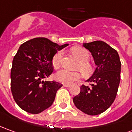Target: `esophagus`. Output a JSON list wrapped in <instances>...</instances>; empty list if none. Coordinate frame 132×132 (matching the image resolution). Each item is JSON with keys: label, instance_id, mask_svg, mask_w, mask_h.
Returning <instances> with one entry per match:
<instances>
[{"label": "esophagus", "instance_id": "1", "mask_svg": "<svg viewBox=\"0 0 132 132\" xmlns=\"http://www.w3.org/2000/svg\"><path fill=\"white\" fill-rule=\"evenodd\" d=\"M63 86H64V87H70L71 85H70V84H63Z\"/></svg>", "mask_w": 132, "mask_h": 132}]
</instances>
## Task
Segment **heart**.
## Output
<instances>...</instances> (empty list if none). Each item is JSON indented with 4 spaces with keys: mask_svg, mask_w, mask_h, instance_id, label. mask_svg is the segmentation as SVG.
<instances>
[{
    "mask_svg": "<svg viewBox=\"0 0 132 132\" xmlns=\"http://www.w3.org/2000/svg\"><path fill=\"white\" fill-rule=\"evenodd\" d=\"M73 53L80 60V63L78 69L81 71L85 76L91 74L93 71V67L88 61L90 59V54L84 48L80 46L74 47L73 48ZM63 56V51H58L54 54L52 59V64L55 69H59L62 62ZM82 73L81 71H70L66 69H61L56 74V79L58 81L64 84H71L72 83L77 81L82 78Z\"/></svg>",
    "mask_w": 132,
    "mask_h": 132,
    "instance_id": "b5f03b06",
    "label": "heart"
}]
</instances>
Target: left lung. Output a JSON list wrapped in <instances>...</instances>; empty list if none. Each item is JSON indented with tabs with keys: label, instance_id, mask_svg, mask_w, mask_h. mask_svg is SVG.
I'll return each mask as SVG.
<instances>
[{
	"label": "left lung",
	"instance_id": "left-lung-1",
	"mask_svg": "<svg viewBox=\"0 0 132 132\" xmlns=\"http://www.w3.org/2000/svg\"><path fill=\"white\" fill-rule=\"evenodd\" d=\"M94 57L96 67L82 85L73 101L76 107L88 115H98L110 107L115 100L121 79V61L117 51L101 40L84 44Z\"/></svg>",
	"mask_w": 132,
	"mask_h": 132
}]
</instances>
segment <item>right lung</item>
Masks as SVG:
<instances>
[{
  "label": "right lung",
  "instance_id": "add662e5",
  "mask_svg": "<svg viewBox=\"0 0 132 132\" xmlns=\"http://www.w3.org/2000/svg\"><path fill=\"white\" fill-rule=\"evenodd\" d=\"M67 46L36 38L19 47L13 60L11 88L15 101L23 110L39 114L52 105L57 91L63 85L42 79L53 73L54 54Z\"/></svg>",
  "mask_w": 132,
  "mask_h": 132
}]
</instances>
